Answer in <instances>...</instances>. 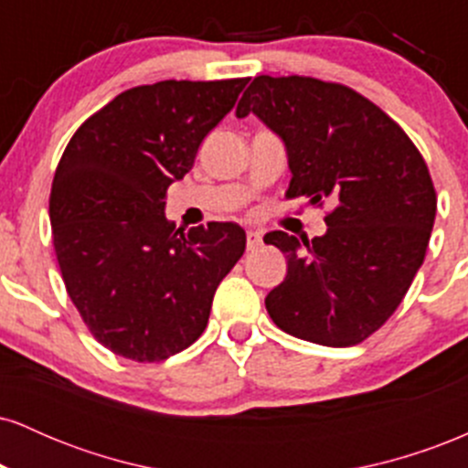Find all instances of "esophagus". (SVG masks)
Returning <instances> with one entry per match:
<instances>
[{"instance_id": "obj_1", "label": "esophagus", "mask_w": 468, "mask_h": 468, "mask_svg": "<svg viewBox=\"0 0 468 468\" xmlns=\"http://www.w3.org/2000/svg\"><path fill=\"white\" fill-rule=\"evenodd\" d=\"M260 246H261L260 230H249V233H246V249L255 250V249H260Z\"/></svg>"}]
</instances>
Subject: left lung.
Here are the masks:
<instances>
[{
    "mask_svg": "<svg viewBox=\"0 0 468 468\" xmlns=\"http://www.w3.org/2000/svg\"><path fill=\"white\" fill-rule=\"evenodd\" d=\"M250 112L286 144V197L332 204L321 238H264L288 260L268 314L303 341L356 346L394 314L424 261L438 204L427 163L399 122L347 85L261 74L238 105L239 118Z\"/></svg>",
    "mask_w": 468,
    "mask_h": 468,
    "instance_id": "obj_1",
    "label": "left lung"
}]
</instances>
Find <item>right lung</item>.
Segmentation results:
<instances>
[{"label":"right lung","mask_w":468,"mask_h":468,"mask_svg":"<svg viewBox=\"0 0 468 468\" xmlns=\"http://www.w3.org/2000/svg\"><path fill=\"white\" fill-rule=\"evenodd\" d=\"M249 79L160 80L110 101L69 138L50 191L52 244L80 319L107 350L158 363L196 343L244 255L235 222L176 230L165 196Z\"/></svg>","instance_id":"add662e5"}]
</instances>
